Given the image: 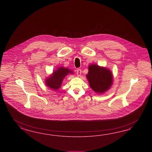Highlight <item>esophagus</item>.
I'll use <instances>...</instances> for the list:
<instances>
[{
    "mask_svg": "<svg viewBox=\"0 0 152 152\" xmlns=\"http://www.w3.org/2000/svg\"><path fill=\"white\" fill-rule=\"evenodd\" d=\"M76 74H77V75L78 76H80L81 75V69H77V71H76Z\"/></svg>",
    "mask_w": 152,
    "mask_h": 152,
    "instance_id": "1",
    "label": "esophagus"
}]
</instances>
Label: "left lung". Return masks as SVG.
Segmentation results:
<instances>
[{
  "mask_svg": "<svg viewBox=\"0 0 152 152\" xmlns=\"http://www.w3.org/2000/svg\"><path fill=\"white\" fill-rule=\"evenodd\" d=\"M86 77L90 87L97 93L105 92L113 83V75L110 71L97 64L89 66Z\"/></svg>",
  "mask_w": 152,
  "mask_h": 152,
  "instance_id": "obj_1",
  "label": "left lung"
}]
</instances>
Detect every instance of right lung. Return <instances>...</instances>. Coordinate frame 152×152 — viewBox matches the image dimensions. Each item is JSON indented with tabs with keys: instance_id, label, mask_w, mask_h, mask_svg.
Returning a JSON list of instances; mask_svg holds the SVG:
<instances>
[{
	"instance_id": "right-lung-1",
	"label": "right lung",
	"mask_w": 152,
	"mask_h": 152,
	"mask_svg": "<svg viewBox=\"0 0 152 152\" xmlns=\"http://www.w3.org/2000/svg\"><path fill=\"white\" fill-rule=\"evenodd\" d=\"M72 71L66 68L61 67L55 71L52 75L46 80L47 86L52 90H57L61 86V83L64 77L69 74H72Z\"/></svg>"
}]
</instances>
